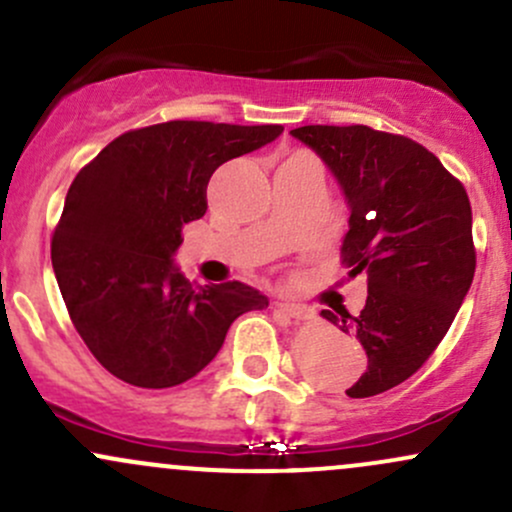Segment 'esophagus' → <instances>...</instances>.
Listing matches in <instances>:
<instances>
[{"label":"esophagus","instance_id":"obj_1","mask_svg":"<svg viewBox=\"0 0 512 512\" xmlns=\"http://www.w3.org/2000/svg\"><path fill=\"white\" fill-rule=\"evenodd\" d=\"M277 306L282 308L286 316L294 318V320H311V318H316V313H313L308 306H301V303H289V301H284V303H277Z\"/></svg>","mask_w":512,"mask_h":512}]
</instances>
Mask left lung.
Masks as SVG:
<instances>
[{
    "mask_svg": "<svg viewBox=\"0 0 512 512\" xmlns=\"http://www.w3.org/2000/svg\"><path fill=\"white\" fill-rule=\"evenodd\" d=\"M291 136L338 179L350 209L342 262L367 279L359 316L323 318L359 340L367 398L418 372L447 335L476 269L469 196L430 150L369 126H301Z\"/></svg>",
    "mask_w": 512,
    "mask_h": 512,
    "instance_id": "8db88e82",
    "label": "left lung"
}]
</instances>
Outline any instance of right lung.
Wrapping results in <instances>:
<instances>
[{
    "mask_svg": "<svg viewBox=\"0 0 512 512\" xmlns=\"http://www.w3.org/2000/svg\"><path fill=\"white\" fill-rule=\"evenodd\" d=\"M282 126L167 121L111 140L77 174L50 260L77 333L101 367L140 389H170L218 355L235 318L269 306L243 282L192 284L174 262L199 221L211 174Z\"/></svg>",
    "mask_w": 512,
    "mask_h": 512,
    "instance_id": "1",
    "label": "right lung"
}]
</instances>
